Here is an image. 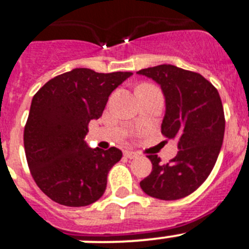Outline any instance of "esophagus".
Listing matches in <instances>:
<instances>
[{
    "instance_id": "obj_1",
    "label": "esophagus",
    "mask_w": 249,
    "mask_h": 249,
    "mask_svg": "<svg viewBox=\"0 0 249 249\" xmlns=\"http://www.w3.org/2000/svg\"><path fill=\"white\" fill-rule=\"evenodd\" d=\"M123 154H124V157L128 159H134L138 157V153L133 152V150H124V152H123Z\"/></svg>"
}]
</instances>
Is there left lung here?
<instances>
[{"label": "left lung", "instance_id": "obj_1", "mask_svg": "<svg viewBox=\"0 0 249 249\" xmlns=\"http://www.w3.org/2000/svg\"><path fill=\"white\" fill-rule=\"evenodd\" d=\"M137 74L160 86L165 99L161 133L177 140L179 149L166 164H161L158 156H148L152 172L140 185L156 199H182L207 179L220 154L225 134L221 97L202 75L169 64L142 69Z\"/></svg>", "mask_w": 249, "mask_h": 249}]
</instances>
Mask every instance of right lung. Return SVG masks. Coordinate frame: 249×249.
Returning a JSON list of instances; mask_svg holds the SVG:
<instances>
[{"label":"right lung","instance_id":"add662e5","mask_svg":"<svg viewBox=\"0 0 249 249\" xmlns=\"http://www.w3.org/2000/svg\"><path fill=\"white\" fill-rule=\"evenodd\" d=\"M131 75L76 68L49 80L33 96L24 150L34 181L53 201L80 207L104 195L122 152L92 149L85 137L90 121L101 117L111 92Z\"/></svg>","mask_w":249,"mask_h":249}]
</instances>
